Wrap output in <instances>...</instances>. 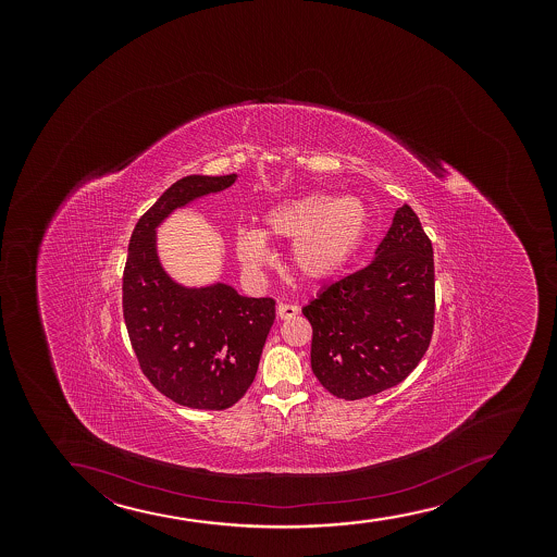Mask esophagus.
I'll list each match as a JSON object with an SVG mask.
<instances>
[{"label": "esophagus", "mask_w": 557, "mask_h": 557, "mask_svg": "<svg viewBox=\"0 0 557 557\" xmlns=\"http://www.w3.org/2000/svg\"><path fill=\"white\" fill-rule=\"evenodd\" d=\"M297 313H299V308L294 307V305H278V307H276L278 320H292Z\"/></svg>", "instance_id": "esophagus-1"}]
</instances>
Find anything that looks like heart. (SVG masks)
<instances>
[{
  "mask_svg": "<svg viewBox=\"0 0 557 557\" xmlns=\"http://www.w3.org/2000/svg\"><path fill=\"white\" fill-rule=\"evenodd\" d=\"M262 232L239 226L234 247L247 271L271 260L268 239L292 242L289 260L302 281L323 284L342 275L364 244L370 210L357 195L312 191L278 200L263 215Z\"/></svg>",
  "mask_w": 557,
  "mask_h": 557,
  "instance_id": "heart-1",
  "label": "heart"
}]
</instances>
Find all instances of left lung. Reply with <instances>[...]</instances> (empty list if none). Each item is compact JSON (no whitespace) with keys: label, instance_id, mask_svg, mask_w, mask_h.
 I'll return each mask as SVG.
<instances>
[{"label":"left lung","instance_id":"1","mask_svg":"<svg viewBox=\"0 0 557 557\" xmlns=\"http://www.w3.org/2000/svg\"><path fill=\"white\" fill-rule=\"evenodd\" d=\"M302 313L313 375L333 396L355 401L401 383L428 351L435 315L433 247L412 208H397L371 263Z\"/></svg>","mask_w":557,"mask_h":557}]
</instances>
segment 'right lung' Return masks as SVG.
Listing matches in <instances>:
<instances>
[{
  "label": "right lung",
  "mask_w": 557,
  "mask_h": 557,
  "mask_svg": "<svg viewBox=\"0 0 557 557\" xmlns=\"http://www.w3.org/2000/svg\"><path fill=\"white\" fill-rule=\"evenodd\" d=\"M236 174H189L174 182L135 224L122 278L129 342L148 381L174 404L223 410L255 381L275 301L237 294L213 281L186 286L166 273L158 228L174 211L224 191Z\"/></svg>",
  "instance_id": "obj_1"
}]
</instances>
